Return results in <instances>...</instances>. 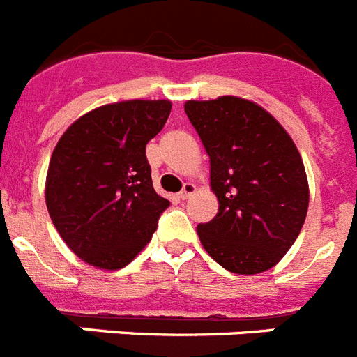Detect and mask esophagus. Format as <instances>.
Listing matches in <instances>:
<instances>
[{
	"label": "esophagus",
	"mask_w": 357,
	"mask_h": 357,
	"mask_svg": "<svg viewBox=\"0 0 357 357\" xmlns=\"http://www.w3.org/2000/svg\"><path fill=\"white\" fill-rule=\"evenodd\" d=\"M195 189H197L195 188V184H191V182H185L184 188H182V191L178 193V198H181V200H188V198L195 193Z\"/></svg>",
	"instance_id": "34e87169"
}]
</instances>
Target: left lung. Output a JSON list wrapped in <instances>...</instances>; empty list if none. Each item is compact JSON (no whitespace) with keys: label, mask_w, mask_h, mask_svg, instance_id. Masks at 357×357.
Masks as SVG:
<instances>
[{"label":"left lung","mask_w":357,"mask_h":357,"mask_svg":"<svg viewBox=\"0 0 357 357\" xmlns=\"http://www.w3.org/2000/svg\"><path fill=\"white\" fill-rule=\"evenodd\" d=\"M184 110L211 159L220 204L211 222L198 223L202 245L232 273L275 266L301 234L309 206L295 143L272 114L243 98L191 100Z\"/></svg>","instance_id":"1"}]
</instances>
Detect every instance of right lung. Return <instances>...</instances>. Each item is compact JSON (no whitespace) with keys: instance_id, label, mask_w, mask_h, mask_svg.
<instances>
[{"instance_id":"add662e5","label":"right lung","mask_w":357,"mask_h":357,"mask_svg":"<svg viewBox=\"0 0 357 357\" xmlns=\"http://www.w3.org/2000/svg\"><path fill=\"white\" fill-rule=\"evenodd\" d=\"M172 110L168 100H130L94 109L64 132L46 176L53 225L93 266H127L169 207L151 184L146 144Z\"/></svg>"}]
</instances>
